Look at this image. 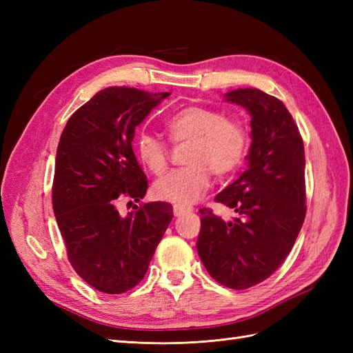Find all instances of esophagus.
I'll use <instances>...</instances> for the list:
<instances>
[{"label": "esophagus", "instance_id": "esophagus-1", "mask_svg": "<svg viewBox=\"0 0 353 353\" xmlns=\"http://www.w3.org/2000/svg\"><path fill=\"white\" fill-rule=\"evenodd\" d=\"M191 210H193V208H191V206L175 205V206H174V215H175V216H183V215H185V213H190Z\"/></svg>", "mask_w": 353, "mask_h": 353}]
</instances>
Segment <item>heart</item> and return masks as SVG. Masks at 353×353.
<instances>
[{
	"mask_svg": "<svg viewBox=\"0 0 353 353\" xmlns=\"http://www.w3.org/2000/svg\"><path fill=\"white\" fill-rule=\"evenodd\" d=\"M174 143H187L183 168L157 179L153 194L159 200L188 205L199 200L210 184V174L228 175L236 170L249 147V134L241 121L223 117L205 105H188L166 122ZM137 156L154 175L163 174L169 162L165 141L143 135L137 141Z\"/></svg>",
	"mask_w": 353,
	"mask_h": 353,
	"instance_id": "heart-1",
	"label": "heart"
}]
</instances>
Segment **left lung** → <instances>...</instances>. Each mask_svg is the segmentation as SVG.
<instances>
[{
  "mask_svg": "<svg viewBox=\"0 0 353 353\" xmlns=\"http://www.w3.org/2000/svg\"><path fill=\"white\" fill-rule=\"evenodd\" d=\"M252 116L249 166L215 197L237 218L203 208L197 252L213 280L244 290L271 276L292 252L305 215V148L283 101L256 88L225 94Z\"/></svg>",
  "mask_w": 353,
  "mask_h": 353,
  "instance_id": "left-lung-1",
  "label": "left lung"
}]
</instances>
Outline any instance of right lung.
Returning a JSON list of instances; mask_svg holds the SVG:
<instances>
[{"instance_id": "right-lung-1", "label": "right lung", "mask_w": 353, "mask_h": 353, "mask_svg": "<svg viewBox=\"0 0 353 353\" xmlns=\"http://www.w3.org/2000/svg\"><path fill=\"white\" fill-rule=\"evenodd\" d=\"M169 92L109 87L74 112L61 132L52 209L73 270L91 287L121 294L140 283L172 221V205L145 203L122 216L117 205L140 201L147 176L132 150L135 128Z\"/></svg>"}]
</instances>
